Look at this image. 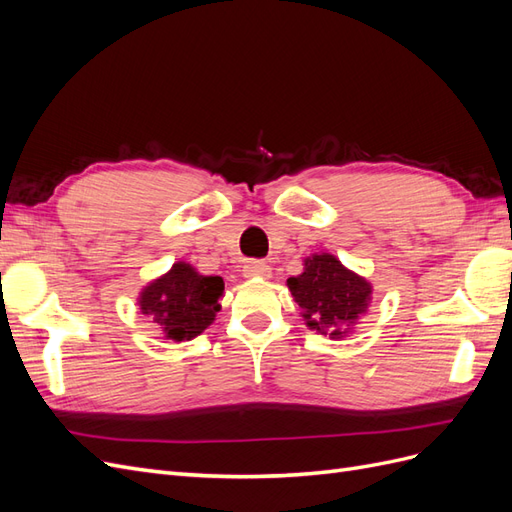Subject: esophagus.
I'll use <instances>...</instances> for the list:
<instances>
[{
  "label": "esophagus",
  "mask_w": 512,
  "mask_h": 512,
  "mask_svg": "<svg viewBox=\"0 0 512 512\" xmlns=\"http://www.w3.org/2000/svg\"><path fill=\"white\" fill-rule=\"evenodd\" d=\"M243 275L245 277H262V280H269L271 277V267L262 260H247L243 265Z\"/></svg>",
  "instance_id": "obj_1"
}]
</instances>
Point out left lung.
I'll return each instance as SVG.
<instances>
[{"mask_svg":"<svg viewBox=\"0 0 512 512\" xmlns=\"http://www.w3.org/2000/svg\"><path fill=\"white\" fill-rule=\"evenodd\" d=\"M305 269L288 277V288L309 329L333 339L346 337L371 301V284L346 269L333 254L305 258Z\"/></svg>","mask_w":512,"mask_h":512,"instance_id":"1","label":"left lung"}]
</instances>
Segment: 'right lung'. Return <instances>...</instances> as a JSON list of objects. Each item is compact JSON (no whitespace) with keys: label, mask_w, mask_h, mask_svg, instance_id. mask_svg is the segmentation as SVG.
<instances>
[{"label":"right lung","mask_w":512,"mask_h":512,"mask_svg":"<svg viewBox=\"0 0 512 512\" xmlns=\"http://www.w3.org/2000/svg\"><path fill=\"white\" fill-rule=\"evenodd\" d=\"M222 294V277L200 275L188 262H175L173 269L143 288L138 305L166 339L188 342L215 320Z\"/></svg>","instance_id":"obj_1"}]
</instances>
